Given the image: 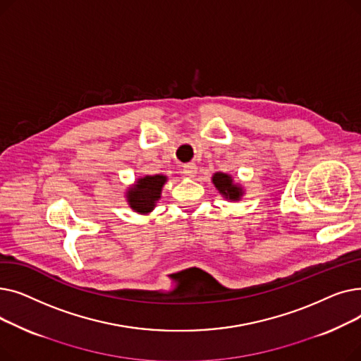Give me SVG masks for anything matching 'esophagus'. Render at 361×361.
<instances>
[{
	"label": "esophagus",
	"instance_id": "obj_1",
	"mask_svg": "<svg viewBox=\"0 0 361 361\" xmlns=\"http://www.w3.org/2000/svg\"><path fill=\"white\" fill-rule=\"evenodd\" d=\"M183 174H184L185 177H195V176L197 174V166H196V164H193V162L185 164V165L183 166Z\"/></svg>",
	"mask_w": 361,
	"mask_h": 361
}]
</instances>
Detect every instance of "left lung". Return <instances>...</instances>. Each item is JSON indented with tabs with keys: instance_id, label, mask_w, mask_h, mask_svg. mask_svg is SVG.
Listing matches in <instances>:
<instances>
[{
	"instance_id": "left-lung-1",
	"label": "left lung",
	"mask_w": 361,
	"mask_h": 361,
	"mask_svg": "<svg viewBox=\"0 0 361 361\" xmlns=\"http://www.w3.org/2000/svg\"><path fill=\"white\" fill-rule=\"evenodd\" d=\"M212 183L215 184L216 190L226 199V200H240L244 195L241 185L233 181V177L225 173H215L212 177Z\"/></svg>"
}]
</instances>
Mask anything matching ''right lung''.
Segmentation results:
<instances>
[{
  "label": "right lung",
  "mask_w": 361,
  "mask_h": 361,
  "mask_svg": "<svg viewBox=\"0 0 361 361\" xmlns=\"http://www.w3.org/2000/svg\"><path fill=\"white\" fill-rule=\"evenodd\" d=\"M165 183L166 177L161 174L145 176L142 178H137V181L126 193L131 209L143 215L154 211L157 202L161 199V192Z\"/></svg>",
  "instance_id": "obj_1"
}]
</instances>
